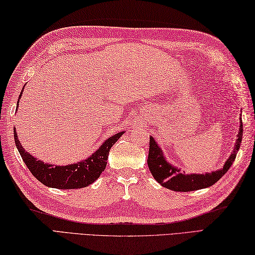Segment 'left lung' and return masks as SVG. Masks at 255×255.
Returning <instances> with one entry per match:
<instances>
[{"mask_svg": "<svg viewBox=\"0 0 255 255\" xmlns=\"http://www.w3.org/2000/svg\"><path fill=\"white\" fill-rule=\"evenodd\" d=\"M242 134L243 125L240 118V128L239 132H238V139L229 159L226 161L224 167H221L220 170L211 173H205V174H185V173H181L180 170L176 169L174 165L170 164L165 160L161 148L156 143L153 137L151 136L148 154L149 170L152 173L156 182L160 183L163 187L171 189V191L191 192L209 187L219 181L226 174L227 171L230 169L232 163H234L238 151H239L240 148Z\"/></svg>", "mask_w": 255, "mask_h": 255, "instance_id": "1", "label": "left lung"}]
</instances>
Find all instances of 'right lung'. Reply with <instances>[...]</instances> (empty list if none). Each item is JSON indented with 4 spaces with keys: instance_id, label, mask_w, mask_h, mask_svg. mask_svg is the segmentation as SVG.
Segmentation results:
<instances>
[{
    "instance_id": "add662e5",
    "label": "right lung",
    "mask_w": 255,
    "mask_h": 255,
    "mask_svg": "<svg viewBox=\"0 0 255 255\" xmlns=\"http://www.w3.org/2000/svg\"><path fill=\"white\" fill-rule=\"evenodd\" d=\"M24 90V89H23ZM21 90L19 99L21 97ZM17 102V107H18ZM125 131L118 132L114 136L105 140L101 147L92 154L90 158L84 161H80L78 163L69 165H56L44 163V162L34 158L31 154L27 153L23 145L19 142L17 133L14 130V140L17 147L21 159L25 162L30 173L38 181L48 187L60 188V189H72L86 187L90 184L95 182L100 177L102 172L105 170L107 164L108 153L112 145L121 138Z\"/></svg>"
}]
</instances>
